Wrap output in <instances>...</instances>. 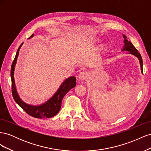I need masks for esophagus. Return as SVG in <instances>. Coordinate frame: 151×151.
Listing matches in <instances>:
<instances>
[{
  "instance_id": "obj_1",
  "label": "esophagus",
  "mask_w": 151,
  "mask_h": 151,
  "mask_svg": "<svg viewBox=\"0 0 151 151\" xmlns=\"http://www.w3.org/2000/svg\"><path fill=\"white\" fill-rule=\"evenodd\" d=\"M87 77H88V73L85 71H82L79 73V77L78 78L79 79L81 80V81H83V80H86Z\"/></svg>"
}]
</instances>
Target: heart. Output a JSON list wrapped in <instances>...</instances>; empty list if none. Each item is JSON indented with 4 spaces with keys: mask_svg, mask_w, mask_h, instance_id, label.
Masks as SVG:
<instances>
[{
    "mask_svg": "<svg viewBox=\"0 0 151 151\" xmlns=\"http://www.w3.org/2000/svg\"><path fill=\"white\" fill-rule=\"evenodd\" d=\"M99 42H100V40L99 39H97V40H94L93 42V43L94 45H97ZM107 49H108V45H107V44H103V45H101V51H103V52L106 51Z\"/></svg>",
    "mask_w": 151,
    "mask_h": 151,
    "instance_id": "heart-1",
    "label": "heart"
}]
</instances>
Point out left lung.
Listing matches in <instances>:
<instances>
[{"mask_svg":"<svg viewBox=\"0 0 151 151\" xmlns=\"http://www.w3.org/2000/svg\"><path fill=\"white\" fill-rule=\"evenodd\" d=\"M123 38H124V46H123V48L122 49V51L129 52L128 53L133 55L138 58L139 62H140L141 72L143 74V61H142V57L140 55V53L138 52V50L135 48V47L133 45H132V43L130 42V41L127 40V38L125 35H123Z\"/></svg>","mask_w":151,"mask_h":151,"instance_id":"1","label":"left lung"}]
</instances>
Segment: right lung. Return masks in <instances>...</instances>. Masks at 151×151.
<instances>
[{"instance_id": "add662e5", "label": "right lung", "mask_w": 151, "mask_h": 151, "mask_svg": "<svg viewBox=\"0 0 151 151\" xmlns=\"http://www.w3.org/2000/svg\"><path fill=\"white\" fill-rule=\"evenodd\" d=\"M34 34L32 35L29 38H32ZM22 44H23V43L20 45L19 48H18L14 60L11 66V77L12 81V94L13 98L15 100L16 103L30 116L37 118H52L55 116L60 111L62 105V101L63 97L65 96V95L70 91V89L74 88L76 86V78L74 76H70L67 78L62 83L58 90L56 91V93L53 95V96L42 104L35 106V105L26 103L21 99L17 93L14 81V77L17 57Z\"/></svg>"}]
</instances>
